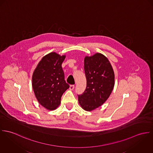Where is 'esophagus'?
<instances>
[{
    "instance_id": "34e87169",
    "label": "esophagus",
    "mask_w": 153,
    "mask_h": 153,
    "mask_svg": "<svg viewBox=\"0 0 153 153\" xmlns=\"http://www.w3.org/2000/svg\"><path fill=\"white\" fill-rule=\"evenodd\" d=\"M69 88H70V90H73V89L74 88V85H70Z\"/></svg>"
}]
</instances>
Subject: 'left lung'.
I'll return each instance as SVG.
<instances>
[{
  "mask_svg": "<svg viewBox=\"0 0 153 153\" xmlns=\"http://www.w3.org/2000/svg\"><path fill=\"white\" fill-rule=\"evenodd\" d=\"M87 87L78 95L81 107L92 111L103 104L110 96L114 85V73L108 59L102 53L85 56L84 60Z\"/></svg>",
  "mask_w": 153,
  "mask_h": 153,
  "instance_id": "left-lung-1",
  "label": "left lung"
}]
</instances>
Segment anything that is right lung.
I'll return each mask as SVG.
<instances>
[{
	"instance_id": "right-lung-1",
	"label": "right lung",
	"mask_w": 153,
	"mask_h": 153,
	"mask_svg": "<svg viewBox=\"0 0 153 153\" xmlns=\"http://www.w3.org/2000/svg\"><path fill=\"white\" fill-rule=\"evenodd\" d=\"M65 55L51 52L39 62L32 75V87L39 103L49 110L56 109L70 85L65 80L62 64Z\"/></svg>"
}]
</instances>
